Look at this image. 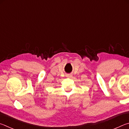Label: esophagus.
Returning <instances> with one entry per match:
<instances>
[{
    "instance_id": "obj_1",
    "label": "esophagus",
    "mask_w": 129,
    "mask_h": 129,
    "mask_svg": "<svg viewBox=\"0 0 129 129\" xmlns=\"http://www.w3.org/2000/svg\"><path fill=\"white\" fill-rule=\"evenodd\" d=\"M66 76H67V77H68V78H71L72 76L70 75H66Z\"/></svg>"
}]
</instances>
